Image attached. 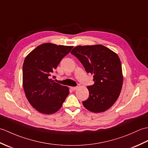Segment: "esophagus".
I'll return each instance as SVG.
<instances>
[{
    "label": "esophagus",
    "mask_w": 148,
    "mask_h": 148,
    "mask_svg": "<svg viewBox=\"0 0 148 148\" xmlns=\"http://www.w3.org/2000/svg\"><path fill=\"white\" fill-rule=\"evenodd\" d=\"M71 88L72 91H75V90H76L77 89V87H71Z\"/></svg>",
    "instance_id": "obj_1"
}]
</instances>
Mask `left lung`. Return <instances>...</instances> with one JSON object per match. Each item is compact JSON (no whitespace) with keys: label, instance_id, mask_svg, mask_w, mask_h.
Returning a JSON list of instances; mask_svg holds the SVG:
<instances>
[{"label":"left lung","instance_id":"1","mask_svg":"<svg viewBox=\"0 0 148 148\" xmlns=\"http://www.w3.org/2000/svg\"><path fill=\"white\" fill-rule=\"evenodd\" d=\"M71 53L87 73L93 74L95 83L87 87L89 97L83 102V106L95 113L107 111L117 100L122 88L123 76L118 55L102 45L76 46Z\"/></svg>","mask_w":148,"mask_h":148}]
</instances>
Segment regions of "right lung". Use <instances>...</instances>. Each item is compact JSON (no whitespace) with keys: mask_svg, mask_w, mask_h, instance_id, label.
<instances>
[{"mask_svg":"<svg viewBox=\"0 0 148 148\" xmlns=\"http://www.w3.org/2000/svg\"><path fill=\"white\" fill-rule=\"evenodd\" d=\"M73 46L44 43L28 55L23 65V86L30 105L46 114L57 112L69 94L67 86L50 79L61 60ZM55 77V76H53Z\"/></svg>","mask_w":148,"mask_h":148,"instance_id":"obj_1","label":"right lung"}]
</instances>
